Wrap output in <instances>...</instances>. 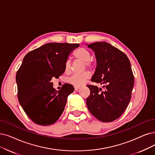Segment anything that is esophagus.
I'll return each mask as SVG.
<instances>
[{
    "mask_svg": "<svg viewBox=\"0 0 155 155\" xmlns=\"http://www.w3.org/2000/svg\"><path fill=\"white\" fill-rule=\"evenodd\" d=\"M79 88V86H75V87H74V90H75V91H78Z\"/></svg>",
    "mask_w": 155,
    "mask_h": 155,
    "instance_id": "esophagus-1",
    "label": "esophagus"
}]
</instances>
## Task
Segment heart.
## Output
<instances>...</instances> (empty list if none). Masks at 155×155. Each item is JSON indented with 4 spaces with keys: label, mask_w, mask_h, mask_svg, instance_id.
Returning a JSON list of instances; mask_svg holds the SVG:
<instances>
[{
    "label": "heart",
    "mask_w": 155,
    "mask_h": 155,
    "mask_svg": "<svg viewBox=\"0 0 155 155\" xmlns=\"http://www.w3.org/2000/svg\"><path fill=\"white\" fill-rule=\"evenodd\" d=\"M74 57L76 59L81 60L84 62V67L87 69H91L94 67V62L90 59L91 53L85 48H79L74 53ZM65 72H69L71 69V64L69 60H67L65 63ZM90 74L84 72L81 74H75L68 79V82L74 86H80L84 84L88 79L90 78Z\"/></svg>",
    "instance_id": "b5f03b06"
}]
</instances>
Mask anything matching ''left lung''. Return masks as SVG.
I'll use <instances>...</instances> for the list:
<instances>
[{
  "instance_id": "8db88e82",
  "label": "left lung",
  "mask_w": 155,
  "mask_h": 155,
  "mask_svg": "<svg viewBox=\"0 0 155 155\" xmlns=\"http://www.w3.org/2000/svg\"><path fill=\"white\" fill-rule=\"evenodd\" d=\"M95 51L97 68L91 81L102 88L87 85L90 94L86 106L91 114L102 122H111L123 114L131 99L134 77L127 55L106 42L88 45Z\"/></svg>"
}]
</instances>
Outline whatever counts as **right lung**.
Wrapping results in <instances>:
<instances>
[{
	"instance_id": "1",
	"label": "right lung",
	"mask_w": 155,
	"mask_h": 155,
	"mask_svg": "<svg viewBox=\"0 0 155 155\" xmlns=\"http://www.w3.org/2000/svg\"><path fill=\"white\" fill-rule=\"evenodd\" d=\"M79 46L47 43L25 56L16 76L18 98L25 113L36 124L50 125L62 114L67 97L74 88L66 83L57 91L51 79L58 78L65 72L68 56Z\"/></svg>"
}]
</instances>
